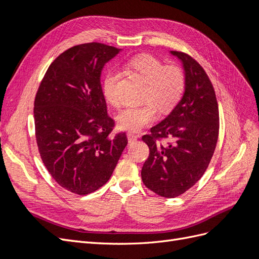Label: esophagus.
Returning <instances> with one entry per match:
<instances>
[{"label":"esophagus","instance_id":"esophagus-1","mask_svg":"<svg viewBox=\"0 0 259 259\" xmlns=\"http://www.w3.org/2000/svg\"><path fill=\"white\" fill-rule=\"evenodd\" d=\"M127 137H128V141H129L130 143L137 141L138 138H139V136H137V135H135V134H131V132H128Z\"/></svg>","mask_w":259,"mask_h":259}]
</instances>
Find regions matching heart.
<instances>
[{
    "label": "heart",
    "mask_w": 259,
    "mask_h": 259,
    "mask_svg": "<svg viewBox=\"0 0 259 259\" xmlns=\"http://www.w3.org/2000/svg\"><path fill=\"white\" fill-rule=\"evenodd\" d=\"M127 67L144 81L141 93L143 104L124 108L118 113L117 123L120 129L138 132L157 119L158 109L166 113L178 106L185 92V76L178 66L164 65L149 54L132 57ZM118 80L119 75L115 70L107 71L102 79V94L115 107L121 104Z\"/></svg>",
    "instance_id": "1"
}]
</instances>
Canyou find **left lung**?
I'll use <instances>...</instances> for the list:
<instances>
[{
	"mask_svg": "<svg viewBox=\"0 0 259 259\" xmlns=\"http://www.w3.org/2000/svg\"><path fill=\"white\" fill-rule=\"evenodd\" d=\"M171 54L183 63L185 92L170 115L142 137L150 153L141 170L143 184L167 198L185 193L202 178L220 129L218 100L205 70L188 54ZM165 139L170 141L162 144Z\"/></svg>",
	"mask_w": 259,
	"mask_h": 259,
	"instance_id": "left-lung-1",
	"label": "left lung"
}]
</instances>
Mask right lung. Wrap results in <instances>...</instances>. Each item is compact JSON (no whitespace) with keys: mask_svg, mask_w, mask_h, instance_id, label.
Instances as JSON below:
<instances>
[{"mask_svg":"<svg viewBox=\"0 0 259 259\" xmlns=\"http://www.w3.org/2000/svg\"><path fill=\"white\" fill-rule=\"evenodd\" d=\"M119 48L101 43L76 45L62 53L40 81L34 101L35 137L41 161L55 181L86 195L110 179L128 143L111 136L100 74Z\"/></svg>","mask_w":259,"mask_h":259,"instance_id":"right-lung-1","label":"right lung"}]
</instances>
